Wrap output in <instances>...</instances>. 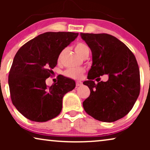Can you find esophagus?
<instances>
[{"instance_id":"esophagus-1","label":"esophagus","mask_w":150,"mask_h":150,"mask_svg":"<svg viewBox=\"0 0 150 150\" xmlns=\"http://www.w3.org/2000/svg\"><path fill=\"white\" fill-rule=\"evenodd\" d=\"M76 85L77 87H79V86H81L82 85H83V83L80 81H77L76 82Z\"/></svg>"}]
</instances>
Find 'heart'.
<instances>
[{"mask_svg": "<svg viewBox=\"0 0 150 150\" xmlns=\"http://www.w3.org/2000/svg\"><path fill=\"white\" fill-rule=\"evenodd\" d=\"M75 51L80 57H83L87 53L89 52V48L87 45L83 43H79L76 45ZM85 72V69L82 67H76V68H69L64 71V75L66 76L74 79H79L82 76Z\"/></svg>", "mask_w": 150, "mask_h": 150, "instance_id": "heart-1", "label": "heart"}]
</instances>
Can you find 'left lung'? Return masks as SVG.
<instances>
[{
	"label": "left lung",
	"mask_w": 150,
	"mask_h": 150,
	"mask_svg": "<svg viewBox=\"0 0 150 150\" xmlns=\"http://www.w3.org/2000/svg\"><path fill=\"white\" fill-rule=\"evenodd\" d=\"M80 35L92 54L89 80L83 82L91 92L83 102L84 109L97 120L115 122L130 111L139 95L140 72L136 58L115 37L106 33ZM104 74L108 75V81L95 84L93 80Z\"/></svg>",
	"instance_id": "obj_1"
}]
</instances>
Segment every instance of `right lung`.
Segmentation results:
<instances>
[{"mask_svg": "<svg viewBox=\"0 0 150 150\" xmlns=\"http://www.w3.org/2000/svg\"><path fill=\"white\" fill-rule=\"evenodd\" d=\"M78 35V33H44L28 41L16 54L8 83L12 103L26 118L44 122L61 112L63 96L74 89L75 81L62 76L49 87L46 80L62 50Z\"/></svg>", "mask_w": 150, "mask_h": 150, "instance_id": "add662e5", "label": "right lung"}]
</instances>
